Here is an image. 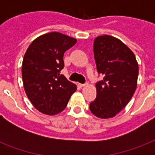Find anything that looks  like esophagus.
Returning <instances> with one entry per match:
<instances>
[{"instance_id":"34e87169","label":"esophagus","mask_w":155,"mask_h":155,"mask_svg":"<svg viewBox=\"0 0 155 155\" xmlns=\"http://www.w3.org/2000/svg\"><path fill=\"white\" fill-rule=\"evenodd\" d=\"M79 85H80V87H84L86 84H79Z\"/></svg>"}]
</instances>
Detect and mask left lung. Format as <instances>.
<instances>
[{
	"mask_svg": "<svg viewBox=\"0 0 155 155\" xmlns=\"http://www.w3.org/2000/svg\"><path fill=\"white\" fill-rule=\"evenodd\" d=\"M98 73L103 80L96 84L97 98L89 108L97 117H115L132 98L137 84L138 64L134 52L117 38L101 35L93 45Z\"/></svg>",
	"mask_w": 155,
	"mask_h": 155,
	"instance_id": "8db88e82",
	"label": "left lung"
}]
</instances>
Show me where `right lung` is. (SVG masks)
Wrapping results in <instances>:
<instances>
[{"instance_id": "right-lung-1", "label": "right lung", "mask_w": 155, "mask_h": 155, "mask_svg": "<svg viewBox=\"0 0 155 155\" xmlns=\"http://www.w3.org/2000/svg\"><path fill=\"white\" fill-rule=\"evenodd\" d=\"M76 42L70 36L51 32L35 38L26 50L21 66L23 86L40 113L52 116L62 112L77 89L60 74L64 52Z\"/></svg>"}]
</instances>
